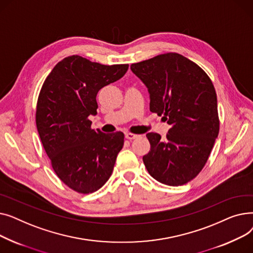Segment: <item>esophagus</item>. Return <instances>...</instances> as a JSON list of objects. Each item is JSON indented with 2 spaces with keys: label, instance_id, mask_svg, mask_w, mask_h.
<instances>
[{
  "label": "esophagus",
  "instance_id": "esophagus-1",
  "mask_svg": "<svg viewBox=\"0 0 253 253\" xmlns=\"http://www.w3.org/2000/svg\"><path fill=\"white\" fill-rule=\"evenodd\" d=\"M139 136H140V135L130 133V132H127V133H125V137H126L127 139H135V138H138Z\"/></svg>",
  "mask_w": 253,
  "mask_h": 253
}]
</instances>
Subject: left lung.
Returning <instances> with one entry per match:
<instances>
[{"instance_id":"left-lung-1","label":"left lung","mask_w":253,"mask_h":253,"mask_svg":"<svg viewBox=\"0 0 253 253\" xmlns=\"http://www.w3.org/2000/svg\"><path fill=\"white\" fill-rule=\"evenodd\" d=\"M130 69L150 93V111L170 125L166 139L150 132L151 151L142 157L149 173L177 187L195 178L206 164L219 132L217 98L207 74L178 53L132 63Z\"/></svg>"}]
</instances>
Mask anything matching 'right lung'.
<instances>
[{
    "label": "right lung",
    "instance_id": "obj_1",
    "mask_svg": "<svg viewBox=\"0 0 253 253\" xmlns=\"http://www.w3.org/2000/svg\"><path fill=\"white\" fill-rule=\"evenodd\" d=\"M128 64L104 65L72 55L59 61L40 91L36 123L53 170L72 190L89 194L108 181L124 144L123 132L91 129L98 91L121 79Z\"/></svg>",
    "mask_w": 253,
    "mask_h": 253
}]
</instances>
